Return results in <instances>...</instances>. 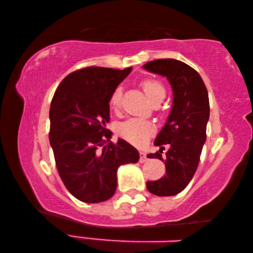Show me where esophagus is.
Wrapping results in <instances>:
<instances>
[{
  "instance_id": "34e87169",
  "label": "esophagus",
  "mask_w": 253,
  "mask_h": 253,
  "mask_svg": "<svg viewBox=\"0 0 253 253\" xmlns=\"http://www.w3.org/2000/svg\"><path fill=\"white\" fill-rule=\"evenodd\" d=\"M147 155H146V153L145 152H140L139 153V162L140 163H145V162H147Z\"/></svg>"
}]
</instances>
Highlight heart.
Segmentation results:
<instances>
[{
  "label": "heart",
  "mask_w": 253,
  "mask_h": 253,
  "mask_svg": "<svg viewBox=\"0 0 253 253\" xmlns=\"http://www.w3.org/2000/svg\"><path fill=\"white\" fill-rule=\"evenodd\" d=\"M145 93L152 101L158 97H165V87L156 79H145L142 83ZM122 101V89L116 88L110 96V105L118 108ZM154 130V125L143 118H129L118 126V131L131 144H142Z\"/></svg>",
  "instance_id": "heart-1"
}]
</instances>
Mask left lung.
<instances>
[{"instance_id": "1", "label": "left lung", "mask_w": 253, "mask_h": 253, "mask_svg": "<svg viewBox=\"0 0 253 253\" xmlns=\"http://www.w3.org/2000/svg\"><path fill=\"white\" fill-rule=\"evenodd\" d=\"M143 67L166 77L173 89L172 110L154 142L161 149L147 155L165 162L166 174L157 181L147 182L146 186L152 194L158 196L176 195L193 178L207 140L210 116L208 90L199 72L178 60H153ZM164 144L168 145L169 151L163 158Z\"/></svg>"}]
</instances>
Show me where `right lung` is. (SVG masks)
I'll use <instances>...</instances> for the list:
<instances>
[{"label":"right lung","mask_w":253,"mask_h":253,"mask_svg":"<svg viewBox=\"0 0 253 253\" xmlns=\"http://www.w3.org/2000/svg\"><path fill=\"white\" fill-rule=\"evenodd\" d=\"M131 68L87 67L61 81L50 106V145L67 190L84 203L110 199L117 188V169L137 163L139 154L126 140L109 141L110 96Z\"/></svg>","instance_id":"1"}]
</instances>
